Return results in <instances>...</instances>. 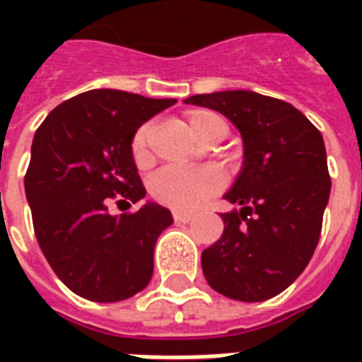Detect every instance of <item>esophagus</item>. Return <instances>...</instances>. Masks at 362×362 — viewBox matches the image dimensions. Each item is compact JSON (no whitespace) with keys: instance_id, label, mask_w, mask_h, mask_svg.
<instances>
[{"instance_id":"34e87169","label":"esophagus","mask_w":362,"mask_h":362,"mask_svg":"<svg viewBox=\"0 0 362 362\" xmlns=\"http://www.w3.org/2000/svg\"><path fill=\"white\" fill-rule=\"evenodd\" d=\"M173 217L176 223H189V221L194 219V215H192V213H184V211H174Z\"/></svg>"}]
</instances>
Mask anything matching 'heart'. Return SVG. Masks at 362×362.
I'll use <instances>...</instances> for the list:
<instances>
[{
    "instance_id": "1",
    "label": "heart",
    "mask_w": 362,
    "mask_h": 362,
    "mask_svg": "<svg viewBox=\"0 0 362 362\" xmlns=\"http://www.w3.org/2000/svg\"><path fill=\"white\" fill-rule=\"evenodd\" d=\"M186 126L189 134L204 145H215L227 132V126L219 114L211 110H192L186 114ZM151 134L153 126L141 124L135 129L129 141V155L137 168H147L151 165ZM223 176L219 170L202 166L192 170L182 168H163L149 182L151 196L158 204L166 205L176 211H192L204 205L223 188Z\"/></svg>"
}]
</instances>
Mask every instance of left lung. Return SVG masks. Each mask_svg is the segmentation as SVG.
I'll use <instances>...</instances> for the list:
<instances>
[{
	"label": "left lung",
	"instance_id": "8db88e82",
	"mask_svg": "<svg viewBox=\"0 0 362 362\" xmlns=\"http://www.w3.org/2000/svg\"><path fill=\"white\" fill-rule=\"evenodd\" d=\"M188 104L225 114L244 139V168L225 199L240 209L221 213L225 230L205 248L202 267L221 295L262 303L308 266L329 199L324 139L285 100L254 90L194 95Z\"/></svg>",
	"mask_w": 362,
	"mask_h": 362
}]
</instances>
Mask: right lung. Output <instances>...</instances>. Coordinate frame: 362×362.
Instances as JSON below:
<instances>
[{
    "label": "right lung",
    "instance_id": "right-lung-1",
    "mask_svg": "<svg viewBox=\"0 0 362 362\" xmlns=\"http://www.w3.org/2000/svg\"><path fill=\"white\" fill-rule=\"evenodd\" d=\"M174 103L87 90L56 106L36 129L25 174L33 227L50 267L75 295L118 303L149 285L155 244L173 215L155 204L122 215L108 207L129 209L145 197L129 141Z\"/></svg>",
    "mask_w": 362,
    "mask_h": 362
}]
</instances>
